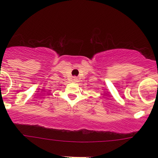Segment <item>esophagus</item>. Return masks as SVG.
<instances>
[{
	"instance_id": "esophagus-1",
	"label": "esophagus",
	"mask_w": 158,
	"mask_h": 158,
	"mask_svg": "<svg viewBox=\"0 0 158 158\" xmlns=\"http://www.w3.org/2000/svg\"><path fill=\"white\" fill-rule=\"evenodd\" d=\"M73 82H77V81H78V78L76 77H74L73 78Z\"/></svg>"
}]
</instances>
